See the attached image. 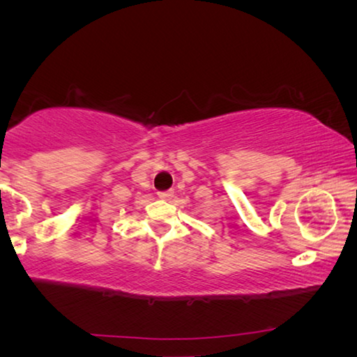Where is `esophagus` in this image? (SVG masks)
<instances>
[{
	"instance_id": "34e87169",
	"label": "esophagus",
	"mask_w": 357,
	"mask_h": 357,
	"mask_svg": "<svg viewBox=\"0 0 357 357\" xmlns=\"http://www.w3.org/2000/svg\"><path fill=\"white\" fill-rule=\"evenodd\" d=\"M157 195H159V198H162V200H170V198L173 197V190L159 192V193H157Z\"/></svg>"
}]
</instances>
